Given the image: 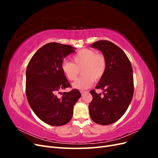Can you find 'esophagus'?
I'll return each instance as SVG.
<instances>
[{"label":"esophagus","mask_w":158,"mask_h":158,"mask_svg":"<svg viewBox=\"0 0 158 158\" xmlns=\"http://www.w3.org/2000/svg\"><path fill=\"white\" fill-rule=\"evenodd\" d=\"M85 92H85V91H84V90H81L80 91V93H81V94H82V95H83Z\"/></svg>","instance_id":"1"}]
</instances>
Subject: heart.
I'll list each match as a JSON object with an SVG mask.
<instances>
[{"mask_svg": "<svg viewBox=\"0 0 158 158\" xmlns=\"http://www.w3.org/2000/svg\"><path fill=\"white\" fill-rule=\"evenodd\" d=\"M74 64L64 60L61 63V70L69 80H75L78 69L82 75L76 79L73 87L78 89L89 88L95 81L101 79L106 70V60L103 55L89 49L80 50L73 57Z\"/></svg>", "mask_w": 158, "mask_h": 158, "instance_id": "b5f03b06", "label": "heart"}]
</instances>
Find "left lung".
<instances>
[{"label": "left lung", "mask_w": 158, "mask_h": 158, "mask_svg": "<svg viewBox=\"0 0 158 158\" xmlns=\"http://www.w3.org/2000/svg\"><path fill=\"white\" fill-rule=\"evenodd\" d=\"M91 47L99 50L106 60V70L95 87L103 95L90 91L93 99L89 104V115L99 125L117 121L127 110L134 94L133 71L127 55L113 43L101 40Z\"/></svg>", "instance_id": "1"}]
</instances>
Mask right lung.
<instances>
[{"instance_id": "obj_1", "label": "right lung", "mask_w": 158, "mask_h": 158, "mask_svg": "<svg viewBox=\"0 0 158 158\" xmlns=\"http://www.w3.org/2000/svg\"><path fill=\"white\" fill-rule=\"evenodd\" d=\"M74 49L69 45L49 43L36 51L27 66V102L37 117L51 126L67 124L73 117L74 106L81 97L78 89L61 93V97L57 95L60 90L70 87L60 66Z\"/></svg>"}]
</instances>
